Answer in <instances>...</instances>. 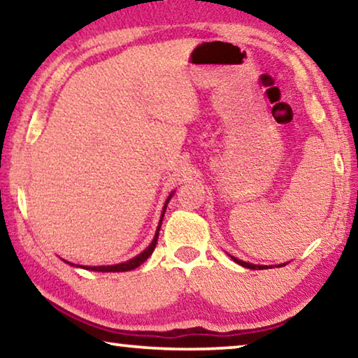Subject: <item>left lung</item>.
<instances>
[{
    "label": "left lung",
    "mask_w": 358,
    "mask_h": 358,
    "mask_svg": "<svg viewBox=\"0 0 358 358\" xmlns=\"http://www.w3.org/2000/svg\"><path fill=\"white\" fill-rule=\"evenodd\" d=\"M234 262L236 264H239V265H243V266H246V268H250V270H264V268H268V266H262V265H254V264H248V262H244V260H239V259H236V257H231Z\"/></svg>",
    "instance_id": "obj_1"
}]
</instances>
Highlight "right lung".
<instances>
[{"mask_svg":"<svg viewBox=\"0 0 358 358\" xmlns=\"http://www.w3.org/2000/svg\"><path fill=\"white\" fill-rule=\"evenodd\" d=\"M172 196V194H170ZM170 199V197H169ZM167 199V202H169ZM167 202H165L164 206V210H162V217L165 213V207H167ZM161 223H162V218L161 222H159V227H157V231H156V236H154L152 243L149 244V248L146 250H143V252L140 255H136V257H133L131 260H128V262H124V264H117V265H108V266H83V268L87 270H93V271H130L133 268H136V266H140L145 260L149 257V255L152 254V250L156 249V244H157V238H159V230H161Z\"/></svg>","mask_w":358,"mask_h":358,"instance_id":"1","label":"right lung"}]
</instances>
